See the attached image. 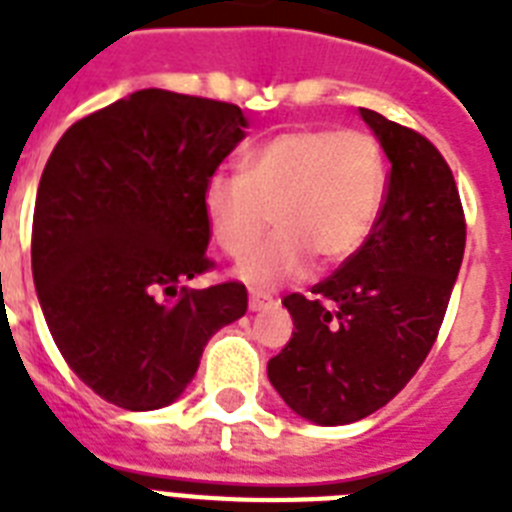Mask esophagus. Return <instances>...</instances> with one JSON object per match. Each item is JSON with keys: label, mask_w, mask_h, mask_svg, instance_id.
<instances>
[{"label": "esophagus", "mask_w": 512, "mask_h": 512, "mask_svg": "<svg viewBox=\"0 0 512 512\" xmlns=\"http://www.w3.org/2000/svg\"><path fill=\"white\" fill-rule=\"evenodd\" d=\"M271 305H276V300H273L271 295H263V292H249V311H265V308H271Z\"/></svg>", "instance_id": "1"}]
</instances>
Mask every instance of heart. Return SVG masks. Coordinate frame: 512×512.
<instances>
[{
  "mask_svg": "<svg viewBox=\"0 0 512 512\" xmlns=\"http://www.w3.org/2000/svg\"><path fill=\"white\" fill-rule=\"evenodd\" d=\"M244 172L207 177L201 207L209 231L231 257L256 246L270 220L280 233L241 265L252 284H281L345 263L364 247L385 201V156L372 132L303 127L247 151Z\"/></svg>",
  "mask_w": 512,
  "mask_h": 512,
  "instance_id": "obj_1",
  "label": "heart"
}]
</instances>
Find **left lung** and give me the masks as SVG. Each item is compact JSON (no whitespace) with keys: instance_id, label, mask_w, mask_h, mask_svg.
Instances as JSON below:
<instances>
[{"instance_id":"left-lung-1","label":"left lung","mask_w":512,"mask_h":512,"mask_svg":"<svg viewBox=\"0 0 512 512\" xmlns=\"http://www.w3.org/2000/svg\"><path fill=\"white\" fill-rule=\"evenodd\" d=\"M390 162L374 231L305 297L268 380L319 425L364 420L412 380L444 324L465 255V212L449 164L425 135L361 108Z\"/></svg>"}]
</instances>
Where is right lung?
<instances>
[{"label":"right lung","instance_id":"add662e5","mask_svg":"<svg viewBox=\"0 0 512 512\" xmlns=\"http://www.w3.org/2000/svg\"><path fill=\"white\" fill-rule=\"evenodd\" d=\"M247 119L223 100L138 90L82 116L44 164L31 268L44 319L76 377L130 412L172 404L217 329L247 313L215 268L204 183Z\"/></svg>","mask_w":512,"mask_h":512}]
</instances>
